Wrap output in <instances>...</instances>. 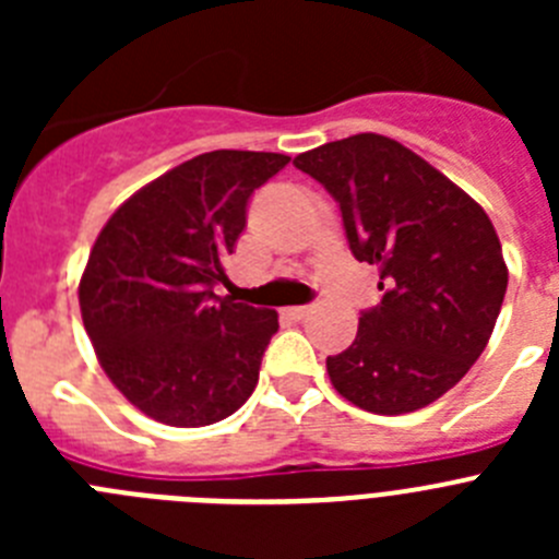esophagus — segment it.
<instances>
[{"label": "esophagus", "mask_w": 559, "mask_h": 559, "mask_svg": "<svg viewBox=\"0 0 559 559\" xmlns=\"http://www.w3.org/2000/svg\"><path fill=\"white\" fill-rule=\"evenodd\" d=\"M310 310H313V308H310V305H294V308H288V310H285V313H288L290 319H305V316H308Z\"/></svg>", "instance_id": "esophagus-1"}]
</instances>
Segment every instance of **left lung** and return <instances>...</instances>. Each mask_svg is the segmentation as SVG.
Returning a JSON list of instances; mask_svg holds the SVG:
<instances>
[{"label":"left lung","mask_w":559,"mask_h":559,"mask_svg":"<svg viewBox=\"0 0 559 559\" xmlns=\"http://www.w3.org/2000/svg\"><path fill=\"white\" fill-rule=\"evenodd\" d=\"M294 165L335 199L358 263L380 271V305L330 355L335 392L372 414H408L453 389L490 341L507 263L487 212L417 153L355 133Z\"/></svg>","instance_id":"obj_1"}]
</instances>
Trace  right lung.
<instances>
[{
    "label": "right lung",
    "mask_w": 559,
    "mask_h": 559,
    "mask_svg": "<svg viewBox=\"0 0 559 559\" xmlns=\"http://www.w3.org/2000/svg\"><path fill=\"white\" fill-rule=\"evenodd\" d=\"M285 153L212 151L133 192L114 212L81 276L83 328L111 383L165 426L201 428L251 397L276 310L215 285L246 229L257 187Z\"/></svg>",
    "instance_id": "add662e5"
}]
</instances>
